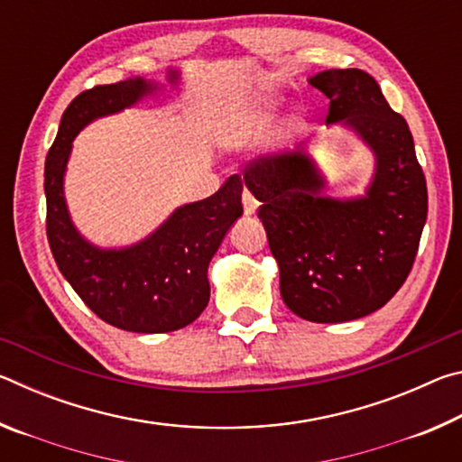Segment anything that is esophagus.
<instances>
[{"mask_svg":"<svg viewBox=\"0 0 462 462\" xmlns=\"http://www.w3.org/2000/svg\"><path fill=\"white\" fill-rule=\"evenodd\" d=\"M242 206H245V214L246 216H254L256 209H259V201H256V198L253 193H250L248 189H245V193H242Z\"/></svg>","mask_w":462,"mask_h":462,"instance_id":"34e87169","label":"esophagus"}]
</instances>
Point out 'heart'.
I'll use <instances>...</instances> for the list:
<instances>
[{"label":"heart","mask_w":462,"mask_h":462,"mask_svg":"<svg viewBox=\"0 0 462 462\" xmlns=\"http://www.w3.org/2000/svg\"><path fill=\"white\" fill-rule=\"evenodd\" d=\"M273 99H263L254 106L234 107L222 114L214 124V136L222 146H240L261 134L273 109Z\"/></svg>","instance_id":"obj_1"}]
</instances>
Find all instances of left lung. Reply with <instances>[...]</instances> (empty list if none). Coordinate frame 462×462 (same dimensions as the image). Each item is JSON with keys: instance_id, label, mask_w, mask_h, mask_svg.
<instances>
[{"instance_id": "left-lung-1", "label": "left lung", "mask_w": 462, "mask_h": 462, "mask_svg": "<svg viewBox=\"0 0 462 462\" xmlns=\"http://www.w3.org/2000/svg\"><path fill=\"white\" fill-rule=\"evenodd\" d=\"M308 81L330 99L328 126L342 124L373 152L365 195L328 198L326 177L303 148L248 162L245 185L261 201L285 306L308 322L338 324L377 311L408 279L428 189L408 122L369 73L328 69Z\"/></svg>"}]
</instances>
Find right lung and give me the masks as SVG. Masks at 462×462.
Masks as SVG:
<instances>
[{
  "instance_id": "1",
  "label": "right lung",
  "mask_w": 462,
  "mask_h": 462,
  "mask_svg": "<svg viewBox=\"0 0 462 462\" xmlns=\"http://www.w3.org/2000/svg\"><path fill=\"white\" fill-rule=\"evenodd\" d=\"M179 77V69H169L171 85ZM156 89V83L134 77L83 91L62 114L44 165L46 236L59 271L93 314L138 334L173 332L199 318L209 301V261L242 216V179L232 175L212 198L177 208L136 245L101 248L77 230L65 199L75 136Z\"/></svg>"
}]
</instances>
